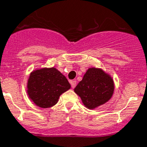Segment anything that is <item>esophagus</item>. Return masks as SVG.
I'll return each mask as SVG.
<instances>
[{
	"label": "esophagus",
	"mask_w": 147,
	"mask_h": 147,
	"mask_svg": "<svg viewBox=\"0 0 147 147\" xmlns=\"http://www.w3.org/2000/svg\"><path fill=\"white\" fill-rule=\"evenodd\" d=\"M70 83H71V88H75L76 86V80L70 81Z\"/></svg>",
	"instance_id": "obj_1"
}]
</instances>
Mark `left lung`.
<instances>
[{"instance_id":"left-lung-1","label":"left lung","mask_w":147,"mask_h":147,"mask_svg":"<svg viewBox=\"0 0 147 147\" xmlns=\"http://www.w3.org/2000/svg\"><path fill=\"white\" fill-rule=\"evenodd\" d=\"M75 92L80 96L86 107L93 109L111 98L114 82L101 69L92 68L86 71L82 80L75 88Z\"/></svg>"}]
</instances>
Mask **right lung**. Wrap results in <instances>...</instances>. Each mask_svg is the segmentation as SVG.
Segmentation results:
<instances>
[{
    "label": "right lung",
    "instance_id": "obj_1",
    "mask_svg": "<svg viewBox=\"0 0 147 147\" xmlns=\"http://www.w3.org/2000/svg\"><path fill=\"white\" fill-rule=\"evenodd\" d=\"M70 88L67 78L55 68L34 71L30 74L27 85L30 98L42 108L55 105L60 95Z\"/></svg>",
    "mask_w": 147,
    "mask_h": 147
}]
</instances>
